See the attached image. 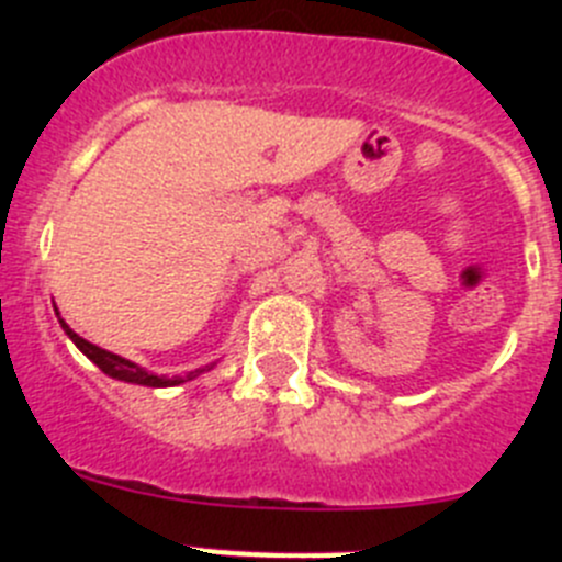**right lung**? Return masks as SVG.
I'll list each match as a JSON object with an SVG mask.
<instances>
[{
	"label": "right lung",
	"instance_id": "right-lung-1",
	"mask_svg": "<svg viewBox=\"0 0 562 562\" xmlns=\"http://www.w3.org/2000/svg\"><path fill=\"white\" fill-rule=\"evenodd\" d=\"M61 326H64V331H67V335H69V340L76 342L78 349H81L83 355L89 357V360L95 362V366L103 371V374L114 376V380L137 382V385H148V389H166V385H180V382L193 380V376L202 374V371H205V369H196V371H191V374L180 376V380H166V376L148 374V371H143L140 366H134V362L126 360V357L112 355V351L101 349V346H95V342H89V340H83V337H78L76 331L69 329L67 324H64V321H61Z\"/></svg>",
	"mask_w": 562,
	"mask_h": 562
}]
</instances>
